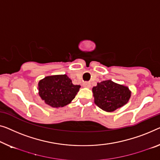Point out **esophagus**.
<instances>
[{
	"mask_svg": "<svg viewBox=\"0 0 160 160\" xmlns=\"http://www.w3.org/2000/svg\"><path fill=\"white\" fill-rule=\"evenodd\" d=\"M90 82H84L82 84V86L85 87V88H90Z\"/></svg>",
	"mask_w": 160,
	"mask_h": 160,
	"instance_id": "esophagus-1",
	"label": "esophagus"
}]
</instances>
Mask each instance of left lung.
<instances>
[{
    "label": "left lung",
    "mask_w": 160,
    "mask_h": 160,
    "mask_svg": "<svg viewBox=\"0 0 160 160\" xmlns=\"http://www.w3.org/2000/svg\"><path fill=\"white\" fill-rule=\"evenodd\" d=\"M94 103L106 112H113L124 106L129 101L132 91L127 86L113 81L104 80L92 88Z\"/></svg>",
    "instance_id": "8db88e82"
}]
</instances>
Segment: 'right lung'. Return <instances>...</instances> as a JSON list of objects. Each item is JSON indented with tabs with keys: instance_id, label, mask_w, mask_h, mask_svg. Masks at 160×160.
Segmentation results:
<instances>
[{
	"instance_id": "add662e5",
	"label": "right lung",
	"mask_w": 160,
	"mask_h": 160,
	"mask_svg": "<svg viewBox=\"0 0 160 160\" xmlns=\"http://www.w3.org/2000/svg\"><path fill=\"white\" fill-rule=\"evenodd\" d=\"M80 88V85H73L67 75L47 76L38 83L40 98L52 108L64 107L70 103Z\"/></svg>"
}]
</instances>
